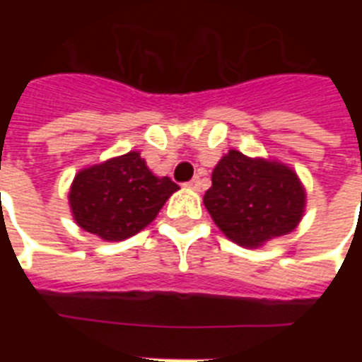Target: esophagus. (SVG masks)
<instances>
[{
	"instance_id": "obj_1",
	"label": "esophagus",
	"mask_w": 362,
	"mask_h": 362,
	"mask_svg": "<svg viewBox=\"0 0 362 362\" xmlns=\"http://www.w3.org/2000/svg\"><path fill=\"white\" fill-rule=\"evenodd\" d=\"M186 186L189 187V189H195V192H197L199 187H201V180H199V178H193V180L187 182Z\"/></svg>"
}]
</instances>
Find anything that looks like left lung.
<instances>
[{
  "label": "left lung",
  "mask_w": 362,
  "mask_h": 362,
  "mask_svg": "<svg viewBox=\"0 0 362 362\" xmlns=\"http://www.w3.org/2000/svg\"><path fill=\"white\" fill-rule=\"evenodd\" d=\"M203 201L227 238L259 247L298 226L306 192L291 167L229 150L212 170Z\"/></svg>",
  "instance_id": "1"
}]
</instances>
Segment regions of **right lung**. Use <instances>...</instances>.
Masks as SVG:
<instances>
[{"instance_id": "obj_1", "label": "right lung", "mask_w": 362, "mask_h": 362, "mask_svg": "<svg viewBox=\"0 0 362 362\" xmlns=\"http://www.w3.org/2000/svg\"><path fill=\"white\" fill-rule=\"evenodd\" d=\"M178 189L169 176H156L139 152H127L78 170L69 189L73 218L103 240H124L156 220Z\"/></svg>"}]
</instances>
